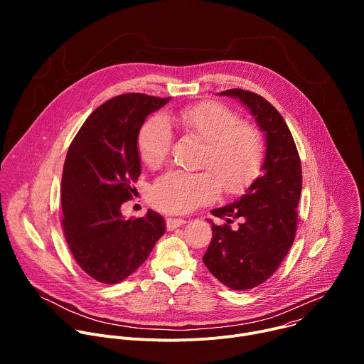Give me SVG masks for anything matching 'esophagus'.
<instances>
[{"instance_id":"34e87169","label":"esophagus","mask_w":364,"mask_h":364,"mask_svg":"<svg viewBox=\"0 0 364 364\" xmlns=\"http://www.w3.org/2000/svg\"><path fill=\"white\" fill-rule=\"evenodd\" d=\"M186 222H187V220H186L184 218H168V219L166 220V226H167L168 230H173V229H176V228H178V226H183Z\"/></svg>"}]
</instances>
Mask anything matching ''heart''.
<instances>
[{"instance_id":"obj_1","label":"heart","mask_w":364,"mask_h":364,"mask_svg":"<svg viewBox=\"0 0 364 364\" xmlns=\"http://www.w3.org/2000/svg\"><path fill=\"white\" fill-rule=\"evenodd\" d=\"M167 122L205 142L198 173L171 170L151 188L155 207L184 213L213 201L225 191H242L257 176L265 157L264 136L255 125L219 102L205 100L167 115ZM163 117L148 119L138 135L141 160L151 168L160 167L168 157L173 132Z\"/></svg>"}]
</instances>
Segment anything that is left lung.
Masks as SVG:
<instances>
[{
	"mask_svg": "<svg viewBox=\"0 0 364 364\" xmlns=\"http://www.w3.org/2000/svg\"><path fill=\"white\" fill-rule=\"evenodd\" d=\"M219 95L239 99L267 136L262 176L239 200L212 210L226 223L209 220L213 239L203 256L207 269L222 284L246 291L271 278L292 246L302 187L301 160L288 125L265 97L243 89ZM236 218L241 223L232 230Z\"/></svg>",
	"mask_w": 364,
	"mask_h": 364,
	"instance_id": "left-lung-1",
	"label": "left lung"
}]
</instances>
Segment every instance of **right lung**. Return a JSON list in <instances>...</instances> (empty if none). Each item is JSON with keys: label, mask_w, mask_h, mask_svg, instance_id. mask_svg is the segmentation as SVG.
Listing matches in <instances>:
<instances>
[{"label": "right lung", "mask_w": 364, "mask_h": 364, "mask_svg": "<svg viewBox=\"0 0 364 364\" xmlns=\"http://www.w3.org/2000/svg\"><path fill=\"white\" fill-rule=\"evenodd\" d=\"M170 97L125 93L105 102L72 141L62 178V226L77 265L102 284L135 272L166 233L161 215L125 219L121 205L141 174L138 134Z\"/></svg>", "instance_id": "add662e5"}]
</instances>
